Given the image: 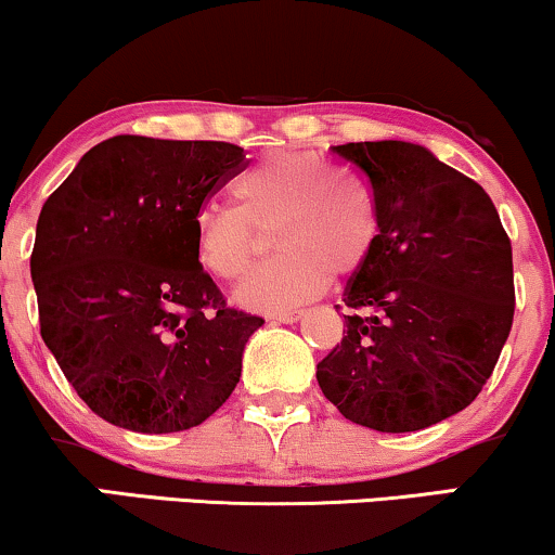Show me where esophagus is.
<instances>
[{
	"label": "esophagus",
	"mask_w": 555,
	"mask_h": 555,
	"mask_svg": "<svg viewBox=\"0 0 555 555\" xmlns=\"http://www.w3.org/2000/svg\"><path fill=\"white\" fill-rule=\"evenodd\" d=\"M301 318H305V312H301V310H289V312L271 314L273 322H284V325H292V322H299Z\"/></svg>",
	"instance_id": "1"
}]
</instances>
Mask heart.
Listing matches in <instances>:
<instances>
[{
    "label": "heart",
    "mask_w": 555,
    "mask_h": 555,
    "mask_svg": "<svg viewBox=\"0 0 555 555\" xmlns=\"http://www.w3.org/2000/svg\"><path fill=\"white\" fill-rule=\"evenodd\" d=\"M237 207L194 215V250L217 279L237 282L273 233L276 258L237 289L250 310L286 312L322 294L330 273L366 269L378 241L376 202L359 179L333 171L314 153L276 151L250 164L233 184Z\"/></svg>",
    "instance_id": "b5f03b06"
}]
</instances>
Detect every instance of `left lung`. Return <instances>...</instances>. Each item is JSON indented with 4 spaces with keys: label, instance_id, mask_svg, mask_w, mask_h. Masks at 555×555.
<instances>
[{
    "label": "left lung",
    "instance_id": "obj_1",
    "mask_svg": "<svg viewBox=\"0 0 555 555\" xmlns=\"http://www.w3.org/2000/svg\"><path fill=\"white\" fill-rule=\"evenodd\" d=\"M330 151L366 173L378 241L343 292L346 335L318 384L350 423L423 430L466 410L492 376L515 314L509 237L489 194L423 145Z\"/></svg>",
    "mask_w": 555,
    "mask_h": 555
}]
</instances>
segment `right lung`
Listing matches in <instances>:
<instances>
[{
  "label": "right lung",
  "mask_w": 555,
  "mask_h": 555,
  "mask_svg": "<svg viewBox=\"0 0 555 555\" xmlns=\"http://www.w3.org/2000/svg\"><path fill=\"white\" fill-rule=\"evenodd\" d=\"M245 166L217 140L115 135L48 196L30 256L40 335L91 412L135 433L202 425L263 325L225 305L194 215Z\"/></svg>",
  "instance_id": "obj_1"
}]
</instances>
